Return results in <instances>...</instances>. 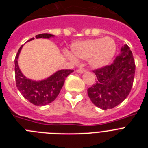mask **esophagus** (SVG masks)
Instances as JSON below:
<instances>
[{
  "label": "esophagus",
  "mask_w": 148,
  "mask_h": 148,
  "mask_svg": "<svg viewBox=\"0 0 148 148\" xmlns=\"http://www.w3.org/2000/svg\"><path fill=\"white\" fill-rule=\"evenodd\" d=\"M76 72H77V73H81V74H82V73H85L86 70H77Z\"/></svg>",
  "instance_id": "34e87169"
}]
</instances>
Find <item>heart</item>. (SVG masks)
<instances>
[{
  "mask_svg": "<svg viewBox=\"0 0 148 148\" xmlns=\"http://www.w3.org/2000/svg\"><path fill=\"white\" fill-rule=\"evenodd\" d=\"M116 51V45L113 39L106 37L77 41L71 45L73 55L66 53V56L72 61H75V58L87 59L90 67L101 69L111 62Z\"/></svg>",
  "mask_w": 148,
  "mask_h": 148,
  "instance_id": "1",
  "label": "heart"
}]
</instances>
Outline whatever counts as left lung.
Returning a JSON list of instances; mask_svg holds the SVG:
<instances>
[{"label": "left lung", "instance_id": "1", "mask_svg": "<svg viewBox=\"0 0 148 148\" xmlns=\"http://www.w3.org/2000/svg\"><path fill=\"white\" fill-rule=\"evenodd\" d=\"M135 69L133 53L125 44L112 64L93 70L97 80L87 89L91 101L102 110L112 109L121 104L131 90Z\"/></svg>", "mask_w": 148, "mask_h": 148}]
</instances>
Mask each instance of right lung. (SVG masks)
<instances>
[{"label": "right lung", "mask_w": 148, "mask_h": 148, "mask_svg": "<svg viewBox=\"0 0 148 148\" xmlns=\"http://www.w3.org/2000/svg\"><path fill=\"white\" fill-rule=\"evenodd\" d=\"M52 37H54V35L48 33L35 35L36 38L49 39ZM33 39L34 38H32L28 41ZM23 46L22 45L18 49L15 58V81L18 90L20 91L23 97L35 105L43 106L53 102L59 94L66 78L68 75L73 73V70H58L49 77L40 81H35L27 78L21 73L18 63V57Z\"/></svg>", "instance_id": "obj_1"}]
</instances>
